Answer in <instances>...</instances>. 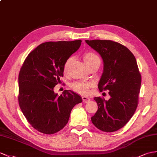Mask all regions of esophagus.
<instances>
[{"label":"esophagus","instance_id":"esophagus-1","mask_svg":"<svg viewBox=\"0 0 157 157\" xmlns=\"http://www.w3.org/2000/svg\"><path fill=\"white\" fill-rule=\"evenodd\" d=\"M82 100H83V103H88L90 101L91 99L89 97H86V96H83Z\"/></svg>","mask_w":157,"mask_h":157}]
</instances>
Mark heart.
Masks as SVG:
<instances>
[{"instance_id": "heart-1", "label": "heart", "mask_w": 157, "mask_h": 157, "mask_svg": "<svg viewBox=\"0 0 157 157\" xmlns=\"http://www.w3.org/2000/svg\"><path fill=\"white\" fill-rule=\"evenodd\" d=\"M83 59L86 65L89 64L96 59H99L98 55H96L94 52H87L83 55ZM71 61V58H69L66 59L63 64V71L67 72L69 68L70 64ZM92 86V83L90 82H76L71 84V87L74 91L81 94H87L90 92V87Z\"/></svg>"}]
</instances>
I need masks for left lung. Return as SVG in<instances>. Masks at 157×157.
<instances>
[{"mask_svg": "<svg viewBox=\"0 0 157 157\" xmlns=\"http://www.w3.org/2000/svg\"><path fill=\"white\" fill-rule=\"evenodd\" d=\"M101 56L103 71L98 83L99 90H109L110 99L95 97L98 109L91 117L94 125L104 132L124 127L138 105L141 85L136 59L125 46L111 40H86Z\"/></svg>", "mask_w": 157, "mask_h": 157, "instance_id": "obj_1", "label": "left lung"}]
</instances>
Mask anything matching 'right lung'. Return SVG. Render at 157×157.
Returning a JSON list of instances; mask_svg holds the SVG:
<instances>
[{"label":"right lung","mask_w":157,"mask_h":157,"mask_svg":"<svg viewBox=\"0 0 157 157\" xmlns=\"http://www.w3.org/2000/svg\"><path fill=\"white\" fill-rule=\"evenodd\" d=\"M82 40L42 43L27 56L18 75V103L33 127L51 135L66 125L80 95L65 90L58 95L54 87L63 75V64L77 51Z\"/></svg>","instance_id":"obj_1"}]
</instances>
